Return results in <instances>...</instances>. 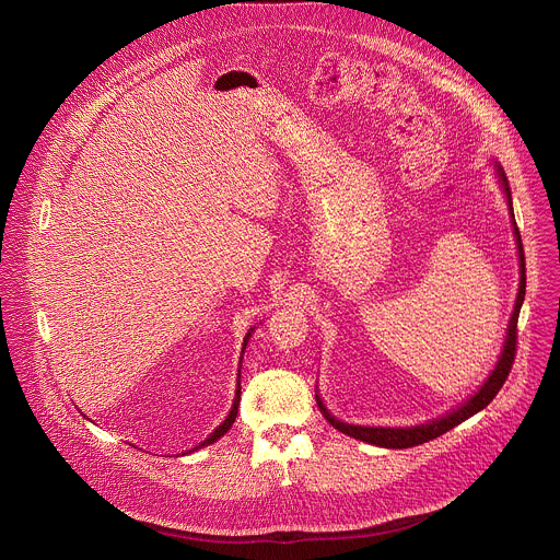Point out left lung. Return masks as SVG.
<instances>
[{"label": "left lung", "mask_w": 560, "mask_h": 560, "mask_svg": "<svg viewBox=\"0 0 560 560\" xmlns=\"http://www.w3.org/2000/svg\"><path fill=\"white\" fill-rule=\"evenodd\" d=\"M494 171H497V179H499V186L505 195V201H508V210H510V217H512V232H514V242H516V250H518V292H516V301H514V310L510 314V322H508V332H505V341H503V348H501V354H499V361L494 365V370L488 374V378L481 383V387H478L471 396H467L463 404H458L456 408H452L450 412L436 417V419H430L425 423H417V425H394V428H387V425H354V423H346L341 419H337L324 404L322 394H318V387H316V406L318 410L324 412L326 421L357 439V441H363V443H370V445H376V447H389V450H404V447H415V445H421V443H428L445 432H450L452 428H456L458 423L467 421L469 417L478 415L481 410H486L492 398L499 394V389L503 387L510 370H512V361H514V352H516V324H518V312H521V305L525 301V255H523V244H521V232L516 228V221H514V208H512V190H510V182L505 177V171L501 168L499 162H494Z\"/></svg>", "instance_id": "1"}]
</instances>
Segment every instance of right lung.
<instances>
[{
  "instance_id": "obj_1",
  "label": "right lung",
  "mask_w": 560,
  "mask_h": 560,
  "mask_svg": "<svg viewBox=\"0 0 560 560\" xmlns=\"http://www.w3.org/2000/svg\"><path fill=\"white\" fill-rule=\"evenodd\" d=\"M255 328L257 326H253L250 330H248V335L244 337V346H242V361H244V352H246V346H248V341H250V337H253V332H255ZM238 361V363H242ZM238 378H242V368H238V376H236V392H234V401H232V408H230V412H228V417L223 419V423L219 425V428H214L210 434H208V439H203L199 445H195L192 450H188V452H197V450H201V447H206V445H212V443H217L230 428H232V423H234V419H236V412H238V398H242V383H238Z\"/></svg>"
}]
</instances>
